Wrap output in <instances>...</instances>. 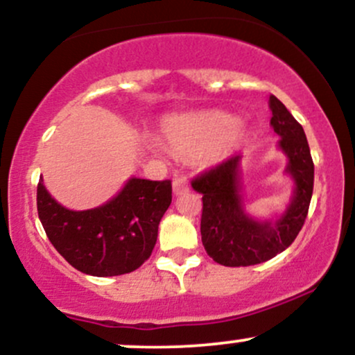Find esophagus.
I'll use <instances>...</instances> for the list:
<instances>
[{"mask_svg": "<svg viewBox=\"0 0 355 355\" xmlns=\"http://www.w3.org/2000/svg\"><path fill=\"white\" fill-rule=\"evenodd\" d=\"M189 191V182H187L185 177H177L173 180V193L175 195H182Z\"/></svg>", "mask_w": 355, "mask_h": 355, "instance_id": "34e87169", "label": "esophagus"}]
</instances>
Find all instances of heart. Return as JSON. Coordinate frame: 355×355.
I'll list each match as a JSON object with an SVG mask.
<instances>
[{
  "mask_svg": "<svg viewBox=\"0 0 355 355\" xmlns=\"http://www.w3.org/2000/svg\"><path fill=\"white\" fill-rule=\"evenodd\" d=\"M164 133L170 148L177 153L197 155L211 150L214 157H223L239 144V120L223 112H203L170 118ZM157 146V141L152 140Z\"/></svg>",
  "mask_w": 355,
  "mask_h": 355,
  "instance_id": "1",
  "label": "heart"
}]
</instances>
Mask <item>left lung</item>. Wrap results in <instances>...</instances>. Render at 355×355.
I'll use <instances>...</instances> for the list:
<instances>
[{"label": "left lung", "instance_id": "obj_1", "mask_svg": "<svg viewBox=\"0 0 355 355\" xmlns=\"http://www.w3.org/2000/svg\"><path fill=\"white\" fill-rule=\"evenodd\" d=\"M270 125L280 135L279 146L288 157L287 172L295 190L285 214L270 222H257L243 211L240 197V155L197 175L191 180L202 193V243L215 262L225 267H247L267 262L294 242L304 227L313 191V162L304 128L285 105L270 95Z\"/></svg>", "mask_w": 355, "mask_h": 355}]
</instances>
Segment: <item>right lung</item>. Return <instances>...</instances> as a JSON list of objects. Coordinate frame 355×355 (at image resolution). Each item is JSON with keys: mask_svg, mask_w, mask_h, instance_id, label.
I'll return each instance as SVG.
<instances>
[{"mask_svg": "<svg viewBox=\"0 0 355 355\" xmlns=\"http://www.w3.org/2000/svg\"><path fill=\"white\" fill-rule=\"evenodd\" d=\"M170 203V180L130 178L115 198L83 211L60 205L42 178L36 190L38 217L53 247L76 270L95 277L130 274L148 260Z\"/></svg>", "mask_w": 355, "mask_h": 355, "instance_id": "right-lung-1", "label": "right lung"}]
</instances>
